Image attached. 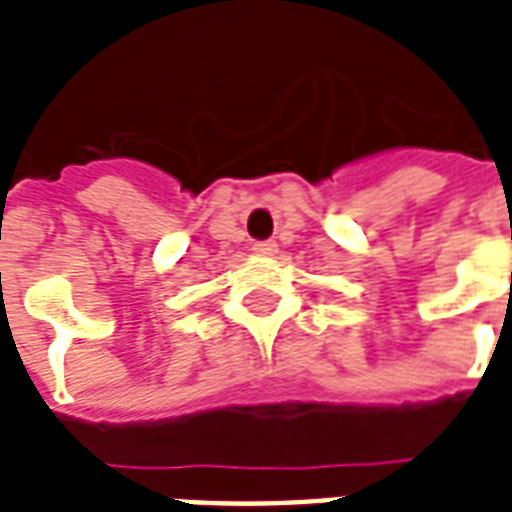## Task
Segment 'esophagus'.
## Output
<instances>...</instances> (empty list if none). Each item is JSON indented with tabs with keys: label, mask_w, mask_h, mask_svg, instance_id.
<instances>
[{
	"label": "esophagus",
	"mask_w": 512,
	"mask_h": 512,
	"mask_svg": "<svg viewBox=\"0 0 512 512\" xmlns=\"http://www.w3.org/2000/svg\"><path fill=\"white\" fill-rule=\"evenodd\" d=\"M253 253L256 256H275L277 243L275 240H259V243H253Z\"/></svg>",
	"instance_id": "1"
}]
</instances>
